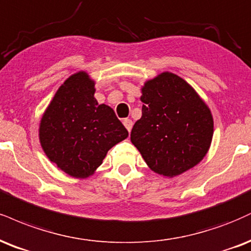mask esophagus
I'll return each instance as SVG.
<instances>
[{
  "mask_svg": "<svg viewBox=\"0 0 251 251\" xmlns=\"http://www.w3.org/2000/svg\"><path fill=\"white\" fill-rule=\"evenodd\" d=\"M123 124H124V126H125L126 129H127L128 132L131 131L132 126H133V122H132L131 119H127V118H126V119L123 120Z\"/></svg>",
  "mask_w": 251,
  "mask_h": 251,
  "instance_id": "esophagus-1",
  "label": "esophagus"
}]
</instances>
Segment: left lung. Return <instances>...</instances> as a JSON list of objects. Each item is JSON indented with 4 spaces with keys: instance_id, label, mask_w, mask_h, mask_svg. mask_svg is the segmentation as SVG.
Masks as SVG:
<instances>
[{
    "instance_id": "8db88e82",
    "label": "left lung",
    "mask_w": 251,
    "mask_h": 251,
    "mask_svg": "<svg viewBox=\"0 0 251 251\" xmlns=\"http://www.w3.org/2000/svg\"><path fill=\"white\" fill-rule=\"evenodd\" d=\"M143 116L131 141L149 167L175 176L203 159L213 138V117L207 105L182 78L164 72L143 87Z\"/></svg>"
}]
</instances>
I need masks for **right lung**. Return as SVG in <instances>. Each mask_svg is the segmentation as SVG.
<instances>
[{"instance_id": "obj_1", "label": "right lung", "mask_w": 251, "mask_h": 251, "mask_svg": "<svg viewBox=\"0 0 251 251\" xmlns=\"http://www.w3.org/2000/svg\"><path fill=\"white\" fill-rule=\"evenodd\" d=\"M128 137L107 105L95 98V83L85 72L65 80L45 111L39 140L45 154L75 177L91 175L107 151Z\"/></svg>"}]
</instances>
